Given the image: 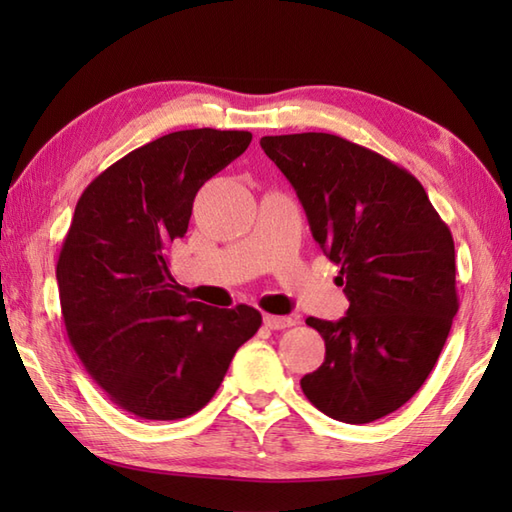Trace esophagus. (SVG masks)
I'll use <instances>...</instances> for the list:
<instances>
[{
	"mask_svg": "<svg viewBox=\"0 0 512 512\" xmlns=\"http://www.w3.org/2000/svg\"><path fill=\"white\" fill-rule=\"evenodd\" d=\"M264 323L270 330H286L290 325H295L290 317H277V314H264Z\"/></svg>",
	"mask_w": 512,
	"mask_h": 512,
	"instance_id": "obj_1",
	"label": "esophagus"
}]
</instances>
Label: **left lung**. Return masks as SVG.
<instances>
[{
	"label": "left lung",
	"instance_id": "left-lung-1",
	"mask_svg": "<svg viewBox=\"0 0 512 512\" xmlns=\"http://www.w3.org/2000/svg\"><path fill=\"white\" fill-rule=\"evenodd\" d=\"M295 187L312 237L339 266L350 308L308 317L325 361L301 389L325 416L374 422L416 394L458 312L455 246L422 184L376 151L334 134L264 136Z\"/></svg>",
	"mask_w": 512,
	"mask_h": 512
}]
</instances>
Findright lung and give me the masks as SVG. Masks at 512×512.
I'll return each instance as SVG.
<instances>
[{"mask_svg":"<svg viewBox=\"0 0 512 512\" xmlns=\"http://www.w3.org/2000/svg\"><path fill=\"white\" fill-rule=\"evenodd\" d=\"M250 140L211 127L167 134L116 160L76 202L57 262L65 332L110 400L138 418L200 411L262 325L244 303L220 310L184 299L169 273L195 193Z\"/></svg>","mask_w":512,"mask_h":512,"instance_id":"obj_1","label":"right lung"}]
</instances>
